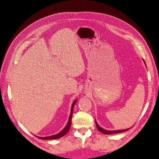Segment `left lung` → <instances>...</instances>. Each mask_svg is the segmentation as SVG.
<instances>
[{
    "label": "left lung",
    "instance_id": "1",
    "mask_svg": "<svg viewBox=\"0 0 159 159\" xmlns=\"http://www.w3.org/2000/svg\"><path fill=\"white\" fill-rule=\"evenodd\" d=\"M144 61V60H143ZM144 62H145V61H144ZM146 65V64H145ZM95 125H96V127H97V129L99 130V131L102 133L103 134H115V133H122V132H125L127 131V130H129L130 128L129 129H123V130H117V131H107V130H105L103 129V128H102L101 127L99 126V125L98 124L97 121H95Z\"/></svg>",
    "mask_w": 159,
    "mask_h": 159
}]
</instances>
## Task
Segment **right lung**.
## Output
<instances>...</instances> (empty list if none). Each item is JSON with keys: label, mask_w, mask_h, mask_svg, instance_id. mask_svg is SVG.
Wrapping results in <instances>:
<instances>
[{"label": "right lung", "mask_w": 159, "mask_h": 159, "mask_svg": "<svg viewBox=\"0 0 159 159\" xmlns=\"http://www.w3.org/2000/svg\"><path fill=\"white\" fill-rule=\"evenodd\" d=\"M77 102V100L74 101V103H72L71 105V113H70V115L69 117V120L68 122L67 123L66 126L65 127V128L62 130L61 131H60L59 133H57L56 134H54V135H52V136H49V137H37L38 138L43 139V140H53V139H60V137L64 136L65 134L69 131V130L70 129L71 127V118H72V115H73V109H74V107L75 104V103Z\"/></svg>", "instance_id": "1"}]
</instances>
